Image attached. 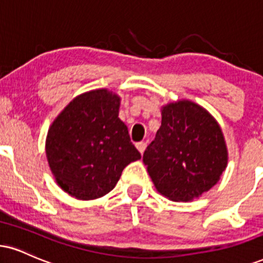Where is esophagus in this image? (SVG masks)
I'll use <instances>...</instances> for the list:
<instances>
[{"instance_id": "34e87169", "label": "esophagus", "mask_w": 263, "mask_h": 263, "mask_svg": "<svg viewBox=\"0 0 263 263\" xmlns=\"http://www.w3.org/2000/svg\"><path fill=\"white\" fill-rule=\"evenodd\" d=\"M136 147H137V149L140 151V153L142 154L144 152V149L145 148H147V143H145V142H138V143H136Z\"/></svg>"}]
</instances>
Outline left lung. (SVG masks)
Instances as JSON below:
<instances>
[{"label": "left lung", "mask_w": 263, "mask_h": 263, "mask_svg": "<svg viewBox=\"0 0 263 263\" xmlns=\"http://www.w3.org/2000/svg\"><path fill=\"white\" fill-rule=\"evenodd\" d=\"M154 186L175 202L200 197L219 181L228 151L220 126L207 110L190 100L162 109V126L143 154Z\"/></svg>", "instance_id": "8db88e82"}]
</instances>
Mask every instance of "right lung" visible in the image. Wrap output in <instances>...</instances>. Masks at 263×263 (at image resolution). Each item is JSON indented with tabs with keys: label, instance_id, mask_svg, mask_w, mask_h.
<instances>
[{
	"label": "right lung",
	"instance_id": "obj_1",
	"mask_svg": "<svg viewBox=\"0 0 263 263\" xmlns=\"http://www.w3.org/2000/svg\"><path fill=\"white\" fill-rule=\"evenodd\" d=\"M120 97L107 89L76 97L50 126L46 158L56 182L78 200L109 194L122 170L141 159L119 119Z\"/></svg>",
	"mask_w": 263,
	"mask_h": 263
}]
</instances>
